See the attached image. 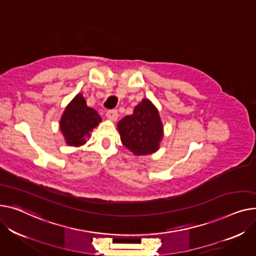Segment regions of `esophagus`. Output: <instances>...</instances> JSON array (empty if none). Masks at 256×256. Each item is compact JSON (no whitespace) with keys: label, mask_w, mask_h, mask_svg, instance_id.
<instances>
[{"label":"esophagus","mask_w":256,"mask_h":256,"mask_svg":"<svg viewBox=\"0 0 256 256\" xmlns=\"http://www.w3.org/2000/svg\"><path fill=\"white\" fill-rule=\"evenodd\" d=\"M106 118L110 120V121L116 122V118H118V112H116V110H108V112H106Z\"/></svg>","instance_id":"esophagus-1"}]
</instances>
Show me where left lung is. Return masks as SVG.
Listing matches in <instances>:
<instances>
[{
	"instance_id": "obj_1",
	"label": "left lung",
	"mask_w": 256,
	"mask_h": 256,
	"mask_svg": "<svg viewBox=\"0 0 256 256\" xmlns=\"http://www.w3.org/2000/svg\"><path fill=\"white\" fill-rule=\"evenodd\" d=\"M122 144L134 156H146L157 152L163 138V124L153 102L144 98L116 125Z\"/></svg>"
}]
</instances>
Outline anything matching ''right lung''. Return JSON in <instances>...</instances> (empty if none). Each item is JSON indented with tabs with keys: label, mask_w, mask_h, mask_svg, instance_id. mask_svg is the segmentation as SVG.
I'll use <instances>...</instances> for the list:
<instances>
[{
	"label": "right lung",
	"mask_w": 256,
	"mask_h": 256,
	"mask_svg": "<svg viewBox=\"0 0 256 256\" xmlns=\"http://www.w3.org/2000/svg\"><path fill=\"white\" fill-rule=\"evenodd\" d=\"M101 121L99 114L88 108L82 94L78 93L66 106L60 120V130L68 146L78 148L86 142Z\"/></svg>",
	"instance_id": "1"
}]
</instances>
